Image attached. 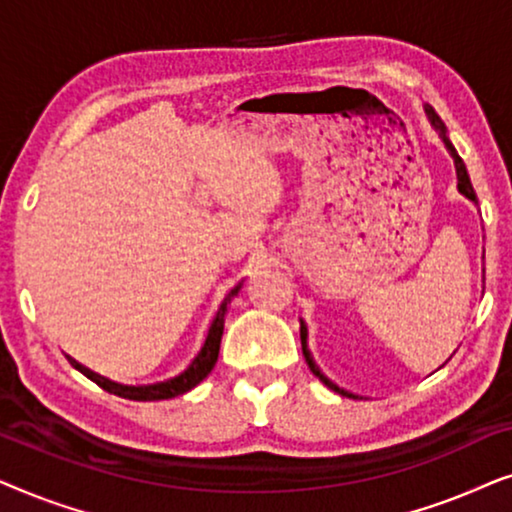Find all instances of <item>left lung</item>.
Masks as SVG:
<instances>
[{"mask_svg":"<svg viewBox=\"0 0 512 512\" xmlns=\"http://www.w3.org/2000/svg\"><path fill=\"white\" fill-rule=\"evenodd\" d=\"M424 111H426V118H429L431 128L438 132L440 139H443L445 146H447V153H450L452 160H454V170H457V188H459V193L464 195V198L471 200L473 205H478V195H475V191H473L471 177H468V172H466V165H464V160L459 158L457 149H454L452 142H450V137H447V128H445V123L440 121V116L436 114V111H433V107H429V104H424ZM300 345H303V356H305L307 366H310L312 373L317 375L319 380L326 384V387H331L333 391H338V394H342V396H349V398H359V396H356V394H352V391H345V389H340L338 384L331 382V380H328V377H326L324 373H321L319 366H317V363H314V359H312V352H310V347H307V326H305V321H303V319H300Z\"/></svg>","mask_w":512,"mask_h":512,"instance_id":"1","label":"left lung"}]
</instances>
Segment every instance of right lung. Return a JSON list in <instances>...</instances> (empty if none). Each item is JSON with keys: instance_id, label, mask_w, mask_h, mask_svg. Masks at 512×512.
<instances>
[{"instance_id": "right-lung-1", "label": "right lung", "mask_w": 512, "mask_h": 512, "mask_svg": "<svg viewBox=\"0 0 512 512\" xmlns=\"http://www.w3.org/2000/svg\"><path fill=\"white\" fill-rule=\"evenodd\" d=\"M242 289V282H237L233 289L226 293V298L221 300L219 310H216L212 324L207 328V335H205V342H202L200 352L193 356L191 363L181 370L179 375L174 377H167L163 382H153V384H121V382H114L109 380V377L104 375H97L95 370H90L86 366H81L79 361L72 359V356L67 354L69 363L76 370H81L83 375L88 377V380H93L95 384H100L104 391H109V394H116L121 398H130V401H163V398H174L179 394H186V391H191L193 387H198V384L205 380V377L212 373L216 359H219V347H221V335H223V324H226V314H228V305L230 300H233L237 293Z\"/></svg>"}]
</instances>
